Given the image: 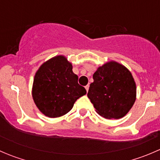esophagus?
<instances>
[{
    "instance_id": "1",
    "label": "esophagus",
    "mask_w": 160,
    "mask_h": 160,
    "mask_svg": "<svg viewBox=\"0 0 160 160\" xmlns=\"http://www.w3.org/2000/svg\"><path fill=\"white\" fill-rule=\"evenodd\" d=\"M85 89H86L87 92H88V90H89V85H87V86H85Z\"/></svg>"
}]
</instances>
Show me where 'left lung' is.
Listing matches in <instances>:
<instances>
[{"mask_svg":"<svg viewBox=\"0 0 160 160\" xmlns=\"http://www.w3.org/2000/svg\"><path fill=\"white\" fill-rule=\"evenodd\" d=\"M88 93L96 111L108 119L126 115L136 99V85L132 73L114 61L98 67Z\"/></svg>","mask_w":160,"mask_h":160,"instance_id":"obj_1","label":"left lung"}]
</instances>
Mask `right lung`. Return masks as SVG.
Instances as JSON below:
<instances>
[{"instance_id": "add662e5", "label": "right lung", "mask_w": 160, "mask_h": 160, "mask_svg": "<svg viewBox=\"0 0 160 160\" xmlns=\"http://www.w3.org/2000/svg\"><path fill=\"white\" fill-rule=\"evenodd\" d=\"M87 93L78 83V76L63 56H56L42 64L32 86L35 105L49 118H58L68 113L75 101Z\"/></svg>"}]
</instances>
